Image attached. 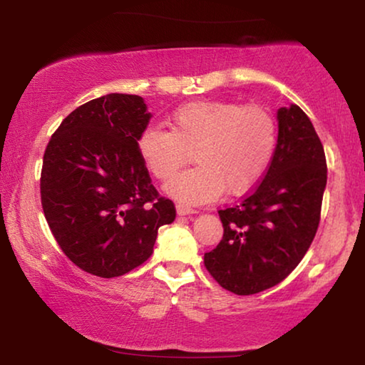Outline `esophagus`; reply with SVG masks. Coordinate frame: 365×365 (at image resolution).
Here are the masks:
<instances>
[{
  "instance_id": "obj_1",
  "label": "esophagus",
  "mask_w": 365,
  "mask_h": 365,
  "mask_svg": "<svg viewBox=\"0 0 365 365\" xmlns=\"http://www.w3.org/2000/svg\"><path fill=\"white\" fill-rule=\"evenodd\" d=\"M178 216H191V214H196V211L191 206H186V204H176Z\"/></svg>"
}]
</instances>
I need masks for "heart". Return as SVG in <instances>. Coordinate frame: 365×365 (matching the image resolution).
Listing matches in <instances>:
<instances>
[{
  "label": "heart",
  "instance_id": "1",
  "mask_svg": "<svg viewBox=\"0 0 365 365\" xmlns=\"http://www.w3.org/2000/svg\"><path fill=\"white\" fill-rule=\"evenodd\" d=\"M171 131L144 128L136 148L144 168L159 181L171 179L189 153L197 164L166 184L164 191L186 204L216 201L224 192L251 191L271 166L277 146L276 119L257 104L191 101L169 116Z\"/></svg>",
  "mask_w": 365,
  "mask_h": 365
}]
</instances>
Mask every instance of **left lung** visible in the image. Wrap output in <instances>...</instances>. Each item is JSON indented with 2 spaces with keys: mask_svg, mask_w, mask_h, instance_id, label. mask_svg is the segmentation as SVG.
I'll return each mask as SVG.
<instances>
[{
  "mask_svg": "<svg viewBox=\"0 0 365 365\" xmlns=\"http://www.w3.org/2000/svg\"><path fill=\"white\" fill-rule=\"evenodd\" d=\"M277 146L257 187L241 204L219 211L224 234L204 266L237 296L284 281L317 232L326 154L311 119L297 104L277 109Z\"/></svg>",
  "mask_w": 365,
  "mask_h": 365,
  "instance_id": "1",
  "label": "left lung"
}]
</instances>
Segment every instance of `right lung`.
<instances>
[{
  "label": "right lung",
  "instance_id": "add662e5",
  "mask_svg": "<svg viewBox=\"0 0 365 365\" xmlns=\"http://www.w3.org/2000/svg\"><path fill=\"white\" fill-rule=\"evenodd\" d=\"M151 118L141 96L106 94L64 118L44 151V217L63 252L93 276L118 277L141 266L158 229L176 219L138 154Z\"/></svg>",
  "mask_w": 365,
  "mask_h": 365
}]
</instances>
